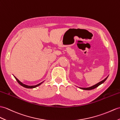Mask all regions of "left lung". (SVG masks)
Here are the masks:
<instances>
[{"label":"left lung","mask_w":120,"mask_h":120,"mask_svg":"<svg viewBox=\"0 0 120 120\" xmlns=\"http://www.w3.org/2000/svg\"><path fill=\"white\" fill-rule=\"evenodd\" d=\"M108 77H109V76H108L107 77H106L105 78L104 80L101 81L100 82H98V83L96 84H95V85L93 86H90V87H84H84H79V88H80V89H82V90H93V89H94L96 88V87H98L99 86H100V84H101L102 83H103L104 82V81L107 79V78Z\"/></svg>","instance_id":"8db88e82"}]
</instances>
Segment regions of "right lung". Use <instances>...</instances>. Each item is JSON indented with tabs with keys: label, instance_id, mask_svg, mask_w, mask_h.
I'll list each match as a JSON object with an SVG mask.
<instances>
[{
	"label": "right lung",
	"instance_id": "1",
	"mask_svg": "<svg viewBox=\"0 0 120 120\" xmlns=\"http://www.w3.org/2000/svg\"><path fill=\"white\" fill-rule=\"evenodd\" d=\"M14 77L15 78V79H16V80L17 81V82H18L20 85H21V86H23V87H25V88H27V89H33V88H35V87H37V86H39L40 85H41V84L44 81H43V82H41V83H39L38 84H37V85H36V86H27V85H26V84H23V83H22L21 81H20V80H19L18 79H17L15 76H14Z\"/></svg>",
	"mask_w": 120,
	"mask_h": 120
}]
</instances>
